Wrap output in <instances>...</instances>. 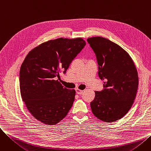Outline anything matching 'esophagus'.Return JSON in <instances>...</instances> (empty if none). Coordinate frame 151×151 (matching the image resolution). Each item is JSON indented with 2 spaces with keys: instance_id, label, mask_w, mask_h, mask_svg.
<instances>
[{
  "instance_id": "esophagus-1",
  "label": "esophagus",
  "mask_w": 151,
  "mask_h": 151,
  "mask_svg": "<svg viewBox=\"0 0 151 151\" xmlns=\"http://www.w3.org/2000/svg\"><path fill=\"white\" fill-rule=\"evenodd\" d=\"M83 91H83V90H81V89H76V93H78V94H82L83 93Z\"/></svg>"
}]
</instances>
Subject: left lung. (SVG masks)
<instances>
[{
    "mask_svg": "<svg viewBox=\"0 0 151 151\" xmlns=\"http://www.w3.org/2000/svg\"><path fill=\"white\" fill-rule=\"evenodd\" d=\"M96 53L99 75L105 80L101 91H95L91 102L92 113L99 119L113 122L129 112L138 88V71L129 54L109 40L93 37L87 40Z\"/></svg>",
    "mask_w": 151,
    "mask_h": 151,
    "instance_id": "left-lung-1",
    "label": "left lung"
}]
</instances>
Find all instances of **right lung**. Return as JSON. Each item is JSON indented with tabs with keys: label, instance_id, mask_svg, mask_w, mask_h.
Returning a JSON list of instances; mask_svg holds the SVG:
<instances>
[{
	"label": "right lung",
	"instance_id": "obj_1",
	"mask_svg": "<svg viewBox=\"0 0 151 151\" xmlns=\"http://www.w3.org/2000/svg\"><path fill=\"white\" fill-rule=\"evenodd\" d=\"M85 45L82 38H59L42 43L27 54L20 68V92L37 120L55 125L67 115L76 91L64 88L55 79L65 73Z\"/></svg>",
	"mask_w": 151,
	"mask_h": 151
}]
</instances>
